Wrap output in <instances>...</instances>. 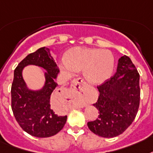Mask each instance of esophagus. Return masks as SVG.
<instances>
[{"label":"esophagus","mask_w":153,"mask_h":153,"mask_svg":"<svg viewBox=\"0 0 153 153\" xmlns=\"http://www.w3.org/2000/svg\"><path fill=\"white\" fill-rule=\"evenodd\" d=\"M71 94L76 97H79L85 94L86 83L81 78L74 79L72 82Z\"/></svg>","instance_id":"obj_1"}]
</instances>
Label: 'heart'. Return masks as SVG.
I'll return each instance as SVG.
<instances>
[{
    "instance_id": "b5f03b06",
    "label": "heart",
    "mask_w": 153,
    "mask_h": 153,
    "mask_svg": "<svg viewBox=\"0 0 153 153\" xmlns=\"http://www.w3.org/2000/svg\"><path fill=\"white\" fill-rule=\"evenodd\" d=\"M114 66V59L110 51L94 48L75 47L66 51L59 68L68 76L74 72L83 70L89 83L101 84L110 77Z\"/></svg>"
}]
</instances>
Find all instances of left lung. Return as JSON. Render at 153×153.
<instances>
[{
    "instance_id": "obj_1",
    "label": "left lung",
    "mask_w": 153,
    "mask_h": 153,
    "mask_svg": "<svg viewBox=\"0 0 153 153\" xmlns=\"http://www.w3.org/2000/svg\"><path fill=\"white\" fill-rule=\"evenodd\" d=\"M140 76L129 57L118 60L116 74L98 86L99 96L93 104L98 118L88 122V128L102 137H117L126 131L137 115L140 102Z\"/></svg>"
}]
</instances>
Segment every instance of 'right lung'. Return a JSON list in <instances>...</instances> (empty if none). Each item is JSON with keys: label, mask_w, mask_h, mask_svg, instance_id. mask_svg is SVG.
<instances>
[{"label": "right lung", "mask_w": 153, "mask_h": 153, "mask_svg": "<svg viewBox=\"0 0 153 153\" xmlns=\"http://www.w3.org/2000/svg\"><path fill=\"white\" fill-rule=\"evenodd\" d=\"M36 65L45 69V84L38 90H33L23 79L26 66ZM59 70L50 49L45 47L28 55L14 71L11 85V108L22 130L36 137H48L61 131L67 116H59L54 112L51 99L58 84L55 82Z\"/></svg>", "instance_id": "1"}]
</instances>
